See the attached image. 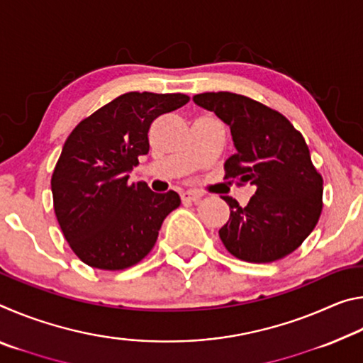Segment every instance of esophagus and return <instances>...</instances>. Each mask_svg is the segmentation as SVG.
I'll use <instances>...</instances> for the list:
<instances>
[{"instance_id": "1", "label": "esophagus", "mask_w": 363, "mask_h": 363, "mask_svg": "<svg viewBox=\"0 0 363 363\" xmlns=\"http://www.w3.org/2000/svg\"><path fill=\"white\" fill-rule=\"evenodd\" d=\"M181 196L184 201H194V203H196V201L203 196V194L199 192V190H186V192H182Z\"/></svg>"}]
</instances>
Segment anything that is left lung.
I'll return each mask as SVG.
<instances>
[{
    "instance_id": "left-lung-1",
    "label": "left lung",
    "mask_w": 363,
    "mask_h": 363,
    "mask_svg": "<svg viewBox=\"0 0 363 363\" xmlns=\"http://www.w3.org/2000/svg\"><path fill=\"white\" fill-rule=\"evenodd\" d=\"M230 128L237 153L224 163V179L256 189L247 206L223 196L230 218L219 237L232 256L274 262L291 255L322 214L323 179L309 147L286 116L251 97L219 91L194 96Z\"/></svg>"
}]
</instances>
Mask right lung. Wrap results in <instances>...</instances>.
<instances>
[{
    "label": "right lung",
    "mask_w": 363,
    "mask_h": 363,
    "mask_svg": "<svg viewBox=\"0 0 363 363\" xmlns=\"http://www.w3.org/2000/svg\"><path fill=\"white\" fill-rule=\"evenodd\" d=\"M189 99L181 93L121 94L67 138L51 177L54 213L84 264L123 270L155 247L160 227L181 199L174 190L155 194L144 182H130V171L149 153L152 121Z\"/></svg>",
    "instance_id": "1"
}]
</instances>
